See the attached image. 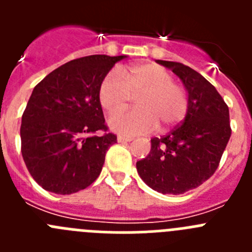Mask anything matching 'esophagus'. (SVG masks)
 I'll list each match as a JSON object with an SVG mask.
<instances>
[{
    "label": "esophagus",
    "instance_id": "esophagus-1",
    "mask_svg": "<svg viewBox=\"0 0 252 252\" xmlns=\"http://www.w3.org/2000/svg\"><path fill=\"white\" fill-rule=\"evenodd\" d=\"M117 141H119V142H130V141H132V137L120 135V136L117 137Z\"/></svg>",
    "mask_w": 252,
    "mask_h": 252
}]
</instances>
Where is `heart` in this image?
I'll return each instance as SVG.
<instances>
[{"mask_svg":"<svg viewBox=\"0 0 252 252\" xmlns=\"http://www.w3.org/2000/svg\"><path fill=\"white\" fill-rule=\"evenodd\" d=\"M137 110L113 117L112 130L124 135H141L157 130H169L179 125L189 107L188 92L182 84L173 82V75L154 63H140L122 70L111 72L103 78L98 90L102 108L110 116L127 110L132 97Z\"/></svg>","mask_w":252,"mask_h":252,"instance_id":"heart-1","label":"heart"}]
</instances>
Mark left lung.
<instances>
[{"label":"left lung","instance_id":"obj_1","mask_svg":"<svg viewBox=\"0 0 252 252\" xmlns=\"http://www.w3.org/2000/svg\"><path fill=\"white\" fill-rule=\"evenodd\" d=\"M170 68L188 91L186 119L168 135L151 139V150L136 162L141 179L162 194H183L217 170L231 137L228 106L215 87L194 69L157 60Z\"/></svg>","mask_w":252,"mask_h":252}]
</instances>
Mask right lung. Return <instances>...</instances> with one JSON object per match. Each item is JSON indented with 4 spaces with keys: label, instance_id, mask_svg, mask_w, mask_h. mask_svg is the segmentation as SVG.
I'll use <instances>...</instances> for the list:
<instances>
[{
    "label": "right lung",
    "instance_id": "right-lung-1",
    "mask_svg": "<svg viewBox=\"0 0 252 252\" xmlns=\"http://www.w3.org/2000/svg\"><path fill=\"white\" fill-rule=\"evenodd\" d=\"M124 58H78L35 86L22 113L21 154L31 177L48 192L77 193L101 174L117 136L104 124L98 90Z\"/></svg>",
    "mask_w": 252,
    "mask_h": 252
}]
</instances>
